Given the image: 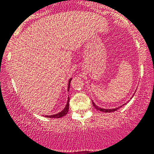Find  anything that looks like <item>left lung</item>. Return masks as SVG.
Here are the masks:
<instances>
[{
	"label": "left lung",
	"instance_id": "obj_1",
	"mask_svg": "<svg viewBox=\"0 0 154 154\" xmlns=\"http://www.w3.org/2000/svg\"><path fill=\"white\" fill-rule=\"evenodd\" d=\"M92 104H93V106H94L97 110H100V111H102V112H104V113H111V112H114L115 110H116L117 109H119V108H121V107L122 106V105H121V106L118 107V108H113V109H105V108H100V107H98L97 105H95V103H94V102H92ZM125 104H127V103H125ZM125 104H124V105H125Z\"/></svg>",
	"mask_w": 154,
	"mask_h": 154
}]
</instances>
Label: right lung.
Here are the masks:
<instances>
[{"label": "right lung", "instance_id": "add662e5", "mask_svg": "<svg viewBox=\"0 0 154 154\" xmlns=\"http://www.w3.org/2000/svg\"><path fill=\"white\" fill-rule=\"evenodd\" d=\"M72 80V78L71 79H69V82H68V91H69V89H70V82H71ZM69 101H70V98H69L68 97V101H67V104L65 105V108L62 110V111H60V113H57V114H54V115H51V116H45V117H48V118H56V119H58V118H61V117L64 116H65L68 113V110H69Z\"/></svg>", "mask_w": 154, "mask_h": 154}]
</instances>
